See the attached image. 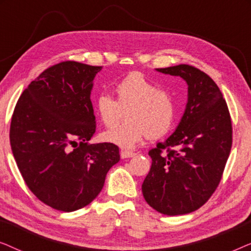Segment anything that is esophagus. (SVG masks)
Segmentation results:
<instances>
[{
  "mask_svg": "<svg viewBox=\"0 0 251 251\" xmlns=\"http://www.w3.org/2000/svg\"><path fill=\"white\" fill-rule=\"evenodd\" d=\"M120 154H121L122 159H128V157H132L136 155L135 152H132V151H128V150H122Z\"/></svg>",
  "mask_w": 251,
  "mask_h": 251,
  "instance_id": "34e87169",
  "label": "esophagus"
}]
</instances>
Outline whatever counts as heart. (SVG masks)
<instances>
[{"mask_svg":"<svg viewBox=\"0 0 251 251\" xmlns=\"http://www.w3.org/2000/svg\"><path fill=\"white\" fill-rule=\"evenodd\" d=\"M116 99L100 94L96 99V111L100 121L111 128L119 123L126 109V120L102 133L107 143L125 149L136 146L147 135L160 138L173 128L177 106L169 92L151 81L143 73L133 72L115 85Z\"/></svg>","mask_w":251,"mask_h":251,"instance_id":"obj_1","label":"heart"}]
</instances>
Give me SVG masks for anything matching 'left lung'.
I'll list each match as a JSON object with an SVG mask.
<instances>
[{"mask_svg":"<svg viewBox=\"0 0 251 251\" xmlns=\"http://www.w3.org/2000/svg\"><path fill=\"white\" fill-rule=\"evenodd\" d=\"M156 71L183 77L188 100L175 132L149 152L152 166L143 195L163 215L190 214L221 183L232 147L231 115L217 84L204 72L185 64Z\"/></svg>","mask_w":251,"mask_h":251,"instance_id":"obj_1","label":"left lung"}]
</instances>
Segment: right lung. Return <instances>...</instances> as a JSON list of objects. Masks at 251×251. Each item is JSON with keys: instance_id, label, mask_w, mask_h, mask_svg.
<instances>
[{"instance_id": "add662e5", "label": "right lung", "mask_w": 251, "mask_h": 251, "mask_svg": "<svg viewBox=\"0 0 251 251\" xmlns=\"http://www.w3.org/2000/svg\"><path fill=\"white\" fill-rule=\"evenodd\" d=\"M101 66L61 61L42 72L20 96L10 144L25 183L44 204L75 211L97 198L120 161L112 143L88 144L96 131L90 94Z\"/></svg>"}]
</instances>
